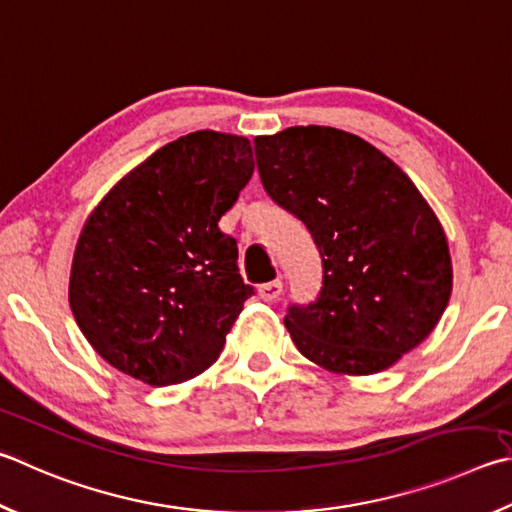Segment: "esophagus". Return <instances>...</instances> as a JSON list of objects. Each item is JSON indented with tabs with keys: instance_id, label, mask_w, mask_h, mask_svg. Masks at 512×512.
Instances as JSON below:
<instances>
[{
	"instance_id": "1",
	"label": "esophagus",
	"mask_w": 512,
	"mask_h": 512,
	"mask_svg": "<svg viewBox=\"0 0 512 512\" xmlns=\"http://www.w3.org/2000/svg\"><path fill=\"white\" fill-rule=\"evenodd\" d=\"M257 293L262 297L264 302H275L277 297L282 293V282L280 280H273V282H266V284H259L257 286Z\"/></svg>"
}]
</instances>
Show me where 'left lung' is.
<instances>
[{"instance_id":"1","label":"left lung","mask_w":512,"mask_h":512,"mask_svg":"<svg viewBox=\"0 0 512 512\" xmlns=\"http://www.w3.org/2000/svg\"><path fill=\"white\" fill-rule=\"evenodd\" d=\"M268 197L311 232L322 288L288 304L302 356L336 374L392 367L430 336L452 293L445 232L407 174L356 134L288 127L255 138Z\"/></svg>"}]
</instances>
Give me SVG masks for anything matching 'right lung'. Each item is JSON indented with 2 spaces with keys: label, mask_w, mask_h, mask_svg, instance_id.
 Instances as JSON below:
<instances>
[{
  "label": "right lung",
  "mask_w": 512,
  "mask_h": 512,
  "mask_svg": "<svg viewBox=\"0 0 512 512\" xmlns=\"http://www.w3.org/2000/svg\"><path fill=\"white\" fill-rule=\"evenodd\" d=\"M253 170L248 138L192 132L156 150L91 212L73 255L69 302L109 365L165 387L219 358L255 293L219 219Z\"/></svg>",
  "instance_id": "obj_1"
}]
</instances>
